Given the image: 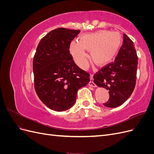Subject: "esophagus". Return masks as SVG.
Returning <instances> with one entry per match:
<instances>
[{
    "label": "esophagus",
    "instance_id": "34e87169",
    "mask_svg": "<svg viewBox=\"0 0 154 154\" xmlns=\"http://www.w3.org/2000/svg\"><path fill=\"white\" fill-rule=\"evenodd\" d=\"M93 76L92 75H91V76H90V79H91V80H90V82H89V83H88V85L89 86H91V87H96V84L95 83L93 82Z\"/></svg>",
    "mask_w": 154,
    "mask_h": 154
}]
</instances>
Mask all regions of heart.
Returning <instances> with one entry per match:
<instances>
[{
  "mask_svg": "<svg viewBox=\"0 0 154 154\" xmlns=\"http://www.w3.org/2000/svg\"><path fill=\"white\" fill-rule=\"evenodd\" d=\"M122 44V37L118 32L101 30L82 36L79 42H72L69 50L78 66L85 69L88 66V55L85 49L91 51L92 61L102 66L113 60Z\"/></svg>",
  "mask_w": 154,
  "mask_h": 154,
  "instance_id": "1",
  "label": "heart"
}]
</instances>
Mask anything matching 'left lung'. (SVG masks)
<instances>
[{
  "label": "left lung",
  "instance_id": "left-lung-1",
  "mask_svg": "<svg viewBox=\"0 0 154 154\" xmlns=\"http://www.w3.org/2000/svg\"><path fill=\"white\" fill-rule=\"evenodd\" d=\"M123 44L114 62L102 67L94 75V82L109 91V100L103 105L115 108L131 96L136 86L138 58L134 42L123 34Z\"/></svg>",
  "mask_w": 154,
  "mask_h": 154
}]
</instances>
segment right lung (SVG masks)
<instances>
[{
	"mask_svg": "<svg viewBox=\"0 0 154 154\" xmlns=\"http://www.w3.org/2000/svg\"><path fill=\"white\" fill-rule=\"evenodd\" d=\"M80 32L60 27L50 31L37 46L32 62L35 88L51 110L71 108L78 89L90 81V74L76 66L69 51L71 41Z\"/></svg>",
	"mask_w": 154,
	"mask_h": 154,
	"instance_id": "right-lung-1",
	"label": "right lung"
}]
</instances>
